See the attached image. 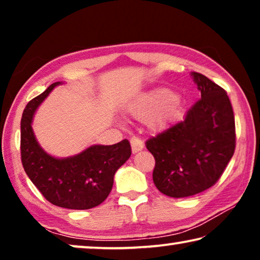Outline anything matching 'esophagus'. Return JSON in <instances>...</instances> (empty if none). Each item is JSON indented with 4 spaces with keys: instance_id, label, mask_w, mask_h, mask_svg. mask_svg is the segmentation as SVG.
I'll list each match as a JSON object with an SVG mask.
<instances>
[{
    "instance_id": "esophagus-1",
    "label": "esophagus",
    "mask_w": 260,
    "mask_h": 260,
    "mask_svg": "<svg viewBox=\"0 0 260 260\" xmlns=\"http://www.w3.org/2000/svg\"><path fill=\"white\" fill-rule=\"evenodd\" d=\"M130 144H131V150H133L134 154H136V152L143 150V148H144L143 141H142L141 138H138V137L131 138Z\"/></svg>"
}]
</instances>
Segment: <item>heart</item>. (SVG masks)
I'll return each mask as SVG.
<instances>
[{
	"label": "heart",
	"mask_w": 260,
	"mask_h": 260,
	"mask_svg": "<svg viewBox=\"0 0 260 260\" xmlns=\"http://www.w3.org/2000/svg\"><path fill=\"white\" fill-rule=\"evenodd\" d=\"M181 106V98L169 88L156 87L142 92L127 105V112L136 119L148 120L152 129L166 127L175 118Z\"/></svg>",
	"instance_id": "obj_1"
}]
</instances>
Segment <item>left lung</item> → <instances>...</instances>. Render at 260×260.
Returning a JSON list of instances; mask_svg holds the SVG:
<instances>
[{
    "mask_svg": "<svg viewBox=\"0 0 260 260\" xmlns=\"http://www.w3.org/2000/svg\"><path fill=\"white\" fill-rule=\"evenodd\" d=\"M201 99L182 122L147 141L156 165L152 180L162 194L187 198L212 187L236 148L233 109L226 91L204 74L191 72Z\"/></svg>",
    "mask_w": 260,
    "mask_h": 260,
    "instance_id": "1",
    "label": "left lung"
}]
</instances>
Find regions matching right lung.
Wrapping results in <instances>:
<instances>
[{
    "label": "right lung",
    "instance_id": "add662e5",
    "mask_svg": "<svg viewBox=\"0 0 260 260\" xmlns=\"http://www.w3.org/2000/svg\"><path fill=\"white\" fill-rule=\"evenodd\" d=\"M62 81L28 103L21 118V159L24 172L51 204L69 209L101 205L113 186V176L131 155L129 141L112 145L92 144L69 157H55L39 144L31 127L42 102Z\"/></svg>",
    "mask_w": 260,
    "mask_h": 260
}]
</instances>
